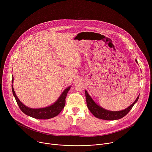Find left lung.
Returning <instances> with one entry per match:
<instances>
[{
  "label": "left lung",
  "instance_id": "8db88e82",
  "mask_svg": "<svg viewBox=\"0 0 152 152\" xmlns=\"http://www.w3.org/2000/svg\"><path fill=\"white\" fill-rule=\"evenodd\" d=\"M137 63H138L137 60L135 59ZM85 96H86V104H87V107L89 109L90 111L92 113V114L96 117V118L106 120H118L123 117H124L132 108L134 105L137 102L140 95L137 97L135 102L131 104L128 107L126 108L125 110L119 111H112L106 110L100 106L98 105L91 98V97L89 95L87 91L85 90Z\"/></svg>",
  "mask_w": 152,
  "mask_h": 152
}]
</instances>
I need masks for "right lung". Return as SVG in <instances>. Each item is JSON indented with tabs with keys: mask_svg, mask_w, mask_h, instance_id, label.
<instances>
[{
	"mask_svg": "<svg viewBox=\"0 0 152 152\" xmlns=\"http://www.w3.org/2000/svg\"><path fill=\"white\" fill-rule=\"evenodd\" d=\"M13 80L14 79L12 78V83H13ZM70 88L71 86H70L66 89H65L58 100L53 104L45 107L36 108V109L29 107L20 101L15 94L13 85H12V91L20 109L23 113L34 118L46 120L56 117L61 112L66 104V98Z\"/></svg>",
	"mask_w": 152,
	"mask_h": 152,
	"instance_id": "1",
	"label": "right lung"
}]
</instances>
